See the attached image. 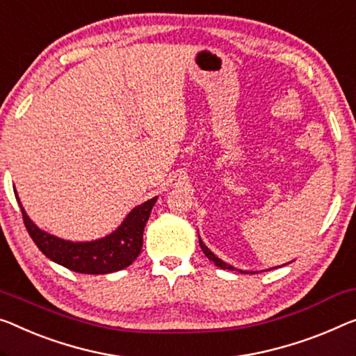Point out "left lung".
<instances>
[{"instance_id":"1","label":"left lung","mask_w":356,"mask_h":356,"mask_svg":"<svg viewBox=\"0 0 356 356\" xmlns=\"http://www.w3.org/2000/svg\"><path fill=\"white\" fill-rule=\"evenodd\" d=\"M198 241H200V248H201V249H203V252L206 254V257H208V259H209V261H212V262H214V264L217 265V267H219V268H227V270H238V268H235V267H233V265H230V264H227V262H224V261H222V259H219V257H217L214 252H211V251H209V248H208V246H206L203 241H201V238H200V235H198ZM284 265H286V264H284ZM238 272H241V273H251V275H252V273H256V272H245V270H238Z\"/></svg>"}]
</instances>
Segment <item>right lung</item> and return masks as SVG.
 Returning a JSON list of instances; mask_svg holds the SVG:
<instances>
[{
    "instance_id": "add662e5",
    "label": "right lung",
    "mask_w": 356,
    "mask_h": 356,
    "mask_svg": "<svg viewBox=\"0 0 356 356\" xmlns=\"http://www.w3.org/2000/svg\"><path fill=\"white\" fill-rule=\"evenodd\" d=\"M17 203L22 209L26 232L52 262L70 268L73 272L86 275H105L123 270L136 261L142 251L144 229L155 206L158 196L136 206L124 220L108 235L92 241H70L41 230L26 214L20 203L17 192L14 190Z\"/></svg>"
}]
</instances>
